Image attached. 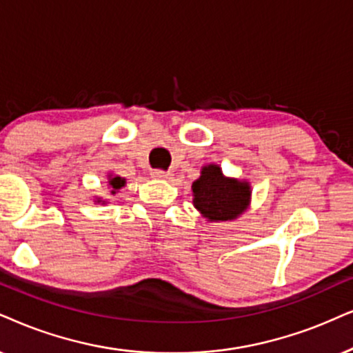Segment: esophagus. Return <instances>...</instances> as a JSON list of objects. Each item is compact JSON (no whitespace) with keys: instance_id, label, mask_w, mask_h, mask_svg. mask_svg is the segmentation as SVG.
<instances>
[{"instance_id":"34e87169","label":"esophagus","mask_w":353,"mask_h":353,"mask_svg":"<svg viewBox=\"0 0 353 353\" xmlns=\"http://www.w3.org/2000/svg\"><path fill=\"white\" fill-rule=\"evenodd\" d=\"M151 177L153 179H171L172 174L171 172H166V171H161V169H154L153 172H151Z\"/></svg>"}]
</instances>
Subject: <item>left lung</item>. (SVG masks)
<instances>
[{"label":"left lung","mask_w":353,"mask_h":353,"mask_svg":"<svg viewBox=\"0 0 353 353\" xmlns=\"http://www.w3.org/2000/svg\"><path fill=\"white\" fill-rule=\"evenodd\" d=\"M192 195L194 207L208 221H230L246 212L251 185L248 181L226 177L218 164H207L192 184Z\"/></svg>","instance_id":"left-lung-1"}]
</instances>
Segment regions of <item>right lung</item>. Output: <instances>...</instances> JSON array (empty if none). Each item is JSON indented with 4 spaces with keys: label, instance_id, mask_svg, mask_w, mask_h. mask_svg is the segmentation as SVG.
Wrapping results in <instances>:
<instances>
[{
    "label": "right lung",
    "instance_id": "obj_1",
    "mask_svg": "<svg viewBox=\"0 0 353 353\" xmlns=\"http://www.w3.org/2000/svg\"><path fill=\"white\" fill-rule=\"evenodd\" d=\"M109 185H110V194H115V192H119V189H122V187L125 185V179H123V177H120V176H112V174H110V176H109ZM96 202L99 203V202H102V200L97 199Z\"/></svg>",
    "mask_w": 353,
    "mask_h": 353
}]
</instances>
